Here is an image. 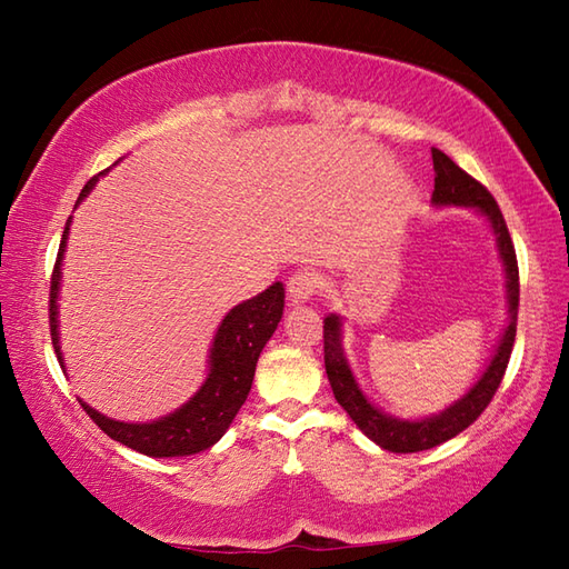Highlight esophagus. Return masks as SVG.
I'll return each mask as SVG.
<instances>
[{
	"instance_id": "obj_1",
	"label": "esophagus",
	"mask_w": 569,
	"mask_h": 569,
	"mask_svg": "<svg viewBox=\"0 0 569 569\" xmlns=\"http://www.w3.org/2000/svg\"><path fill=\"white\" fill-rule=\"evenodd\" d=\"M318 288L320 278L312 269H298L288 278V298H291L293 303H306V300L318 293Z\"/></svg>"
}]
</instances>
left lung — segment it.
<instances>
[{"label": "left lung", "instance_id": "1", "mask_svg": "<svg viewBox=\"0 0 569 569\" xmlns=\"http://www.w3.org/2000/svg\"><path fill=\"white\" fill-rule=\"evenodd\" d=\"M432 168H435V190L432 202L435 204H467V208H477L481 214H487L493 232H497L499 253L506 266V276H509V328L503 330L501 342L497 347L491 365L481 373V379L471 386L465 398H459L455 406L442 410L440 416H432L426 420H398L391 416H383L379 408H373L367 396L361 393L357 386L352 371L345 359V349L340 342V328L342 322L337 316L325 318L322 340H325V371L332 386V393L337 398L349 418L357 422V428L367 435L369 440L377 442L379 447L389 452H420L430 450L435 445H442L455 435L469 428L487 406L491 403L493 393H497L499 383L509 367L511 349L516 340V320H518V296H521V286H518V261L516 249L506 227L503 214L499 210L497 200L491 198V192L479 183L477 178L465 173L450 156L442 153L440 149H432Z\"/></svg>", "mask_w": 569, "mask_h": 569}]
</instances>
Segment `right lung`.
<instances>
[{
  "mask_svg": "<svg viewBox=\"0 0 569 569\" xmlns=\"http://www.w3.org/2000/svg\"><path fill=\"white\" fill-rule=\"evenodd\" d=\"M100 176H92L84 183L78 202L88 196L92 186L98 183ZM70 229V217L60 237L58 259L51 273V300H48V325H51V342L56 349V357L63 367V357H60L58 345V281H60V259L66 251V239ZM283 316V286L273 283L266 288L257 298L244 300L237 308L227 312L220 330L214 335V342L210 349V373L200 391L190 398V401L178 408L176 413L166 416L153 422H119L112 418H104L98 410L82 403V410L88 413L94 426L110 435L112 440L122 442L131 450L149 457H183L208 450L217 440L222 438L229 422L234 420L239 408L244 406L247 396L251 391L253 371H257V361L263 345L271 340L278 322Z\"/></svg>",
  "mask_w": 569,
  "mask_h": 569,
  "instance_id": "obj_1",
  "label": "right lung"
}]
</instances>
